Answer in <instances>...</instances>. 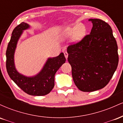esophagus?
Segmentation results:
<instances>
[{
	"label": "esophagus",
	"mask_w": 123,
	"mask_h": 123,
	"mask_svg": "<svg viewBox=\"0 0 123 123\" xmlns=\"http://www.w3.org/2000/svg\"><path fill=\"white\" fill-rule=\"evenodd\" d=\"M64 55H65V57L66 60H67L68 57V54L67 52H65V53H64Z\"/></svg>",
	"instance_id": "1"
}]
</instances>
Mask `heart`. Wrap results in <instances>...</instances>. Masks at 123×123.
<instances>
[{
	"mask_svg": "<svg viewBox=\"0 0 123 123\" xmlns=\"http://www.w3.org/2000/svg\"><path fill=\"white\" fill-rule=\"evenodd\" d=\"M86 34V27L81 24H79L72 28H68L63 31V37H69L73 36L75 42L80 41Z\"/></svg>",
	"mask_w": 123,
	"mask_h": 123,
	"instance_id": "b5f03b06",
	"label": "heart"
}]
</instances>
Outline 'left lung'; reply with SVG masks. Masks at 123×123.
Wrapping results in <instances>:
<instances>
[{
    "label": "left lung",
    "mask_w": 123,
    "mask_h": 123,
    "mask_svg": "<svg viewBox=\"0 0 123 123\" xmlns=\"http://www.w3.org/2000/svg\"><path fill=\"white\" fill-rule=\"evenodd\" d=\"M90 35L67 49L75 85L80 91L92 92L105 87L117 68L118 47L109 25L99 19H89Z\"/></svg>",
    "instance_id": "1"
}]
</instances>
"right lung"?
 I'll use <instances>...</instances> for the list:
<instances>
[{"label":"right lung","mask_w":123,"mask_h":123,"mask_svg":"<svg viewBox=\"0 0 123 123\" xmlns=\"http://www.w3.org/2000/svg\"><path fill=\"white\" fill-rule=\"evenodd\" d=\"M31 28L28 24L22 22L14 28L6 51V69L12 81L25 92L31 95H47L54 87L55 74L66 61L63 53L55 57L48 58L42 69L32 76H26L17 70L14 54L18 42L24 31Z\"/></svg>","instance_id":"1"}]
</instances>
